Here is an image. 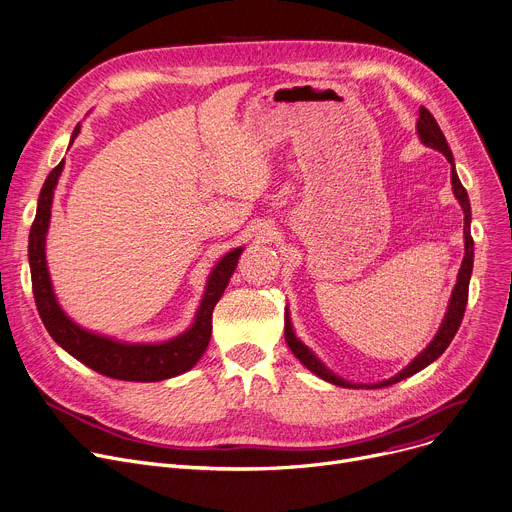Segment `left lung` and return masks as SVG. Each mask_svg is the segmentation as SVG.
I'll return each mask as SVG.
<instances>
[{
  "label": "left lung",
  "instance_id": "obj_1",
  "mask_svg": "<svg viewBox=\"0 0 512 512\" xmlns=\"http://www.w3.org/2000/svg\"><path fill=\"white\" fill-rule=\"evenodd\" d=\"M416 133L420 137V141L430 147V149H437L441 151L447 162L451 164V186H453V194L455 199L459 201L461 209H463V240H465V256H463V262H461V268L457 272V283L453 287V293H451V299H449V305H447V313L445 318L441 322V328L439 332L435 334V338H432L428 342V346L420 352V355L408 363L400 373H396L393 377L385 379V381H377V383H352V381H346L342 377H338L334 371H330L316 355H313V350L309 346H305L295 330H293V324H291V313L289 309H285V340L289 344V348L293 350V355L303 363V367H307L311 373H316L320 379L328 381V383H334L338 387H348V389H359V387H367V389H377V387H387V385H393L398 383L418 371H422L424 367H428L430 363H435L443 352L447 350V346L451 344V340L455 338L459 326H461V320H463V313H465V305H467V291H469V279H471V268H474V240H471V231H469V225H471V207H469V196L457 176V170H455V160H453V153L447 145V139L441 131V127L437 125L435 116H432L424 106L420 108V116H418V123H416Z\"/></svg>",
  "mask_w": 512,
  "mask_h": 512
}]
</instances>
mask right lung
<instances>
[{
  "mask_svg": "<svg viewBox=\"0 0 512 512\" xmlns=\"http://www.w3.org/2000/svg\"><path fill=\"white\" fill-rule=\"evenodd\" d=\"M77 133H80V125L75 127L69 145ZM63 166L65 160L59 162V166L47 176L43 184L28 238V262L34 301L47 332L73 359L112 379L162 381L190 371L199 363L209 346L213 330V309L225 293L231 274L238 268V260L244 248H233L213 266L201 305L196 309V316L190 328H186L182 334L164 342H125L86 330L80 324H75L59 305L47 266V231L51 223L53 196Z\"/></svg>",
  "mask_w": 512,
  "mask_h": 512,
  "instance_id": "add662e5",
  "label": "right lung"
}]
</instances>
